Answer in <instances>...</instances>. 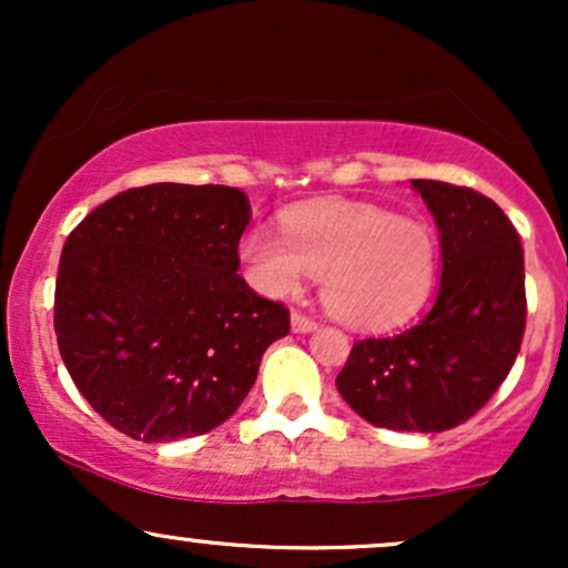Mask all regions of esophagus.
Listing matches in <instances>:
<instances>
[{
  "mask_svg": "<svg viewBox=\"0 0 568 568\" xmlns=\"http://www.w3.org/2000/svg\"><path fill=\"white\" fill-rule=\"evenodd\" d=\"M291 328L296 331V334H310V331L317 328V323L312 321V317L302 315V312H293V315H291Z\"/></svg>",
  "mask_w": 568,
  "mask_h": 568,
  "instance_id": "esophagus-1",
  "label": "esophagus"
}]
</instances>
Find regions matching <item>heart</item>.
Returning a JSON list of instances; mask_svg holds the SVG:
<instances>
[{
	"instance_id": "heart-1",
	"label": "heart",
	"mask_w": 568,
	"mask_h": 568,
	"mask_svg": "<svg viewBox=\"0 0 568 568\" xmlns=\"http://www.w3.org/2000/svg\"><path fill=\"white\" fill-rule=\"evenodd\" d=\"M280 232L251 230L240 243L253 283L291 296L306 275L321 277L323 306L349 328L400 325L433 288L435 240L416 219L368 202L312 200L288 207Z\"/></svg>"
}]
</instances>
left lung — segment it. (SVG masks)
I'll return each instance as SVG.
<instances>
[{
	"instance_id": "1",
	"label": "left lung",
	"mask_w": 568,
	"mask_h": 568,
	"mask_svg": "<svg viewBox=\"0 0 568 568\" xmlns=\"http://www.w3.org/2000/svg\"><path fill=\"white\" fill-rule=\"evenodd\" d=\"M440 232L433 310L397 336L352 344L338 395L376 427L443 433L470 419L510 374L526 328L520 237L494 200L416 179Z\"/></svg>"
}]
</instances>
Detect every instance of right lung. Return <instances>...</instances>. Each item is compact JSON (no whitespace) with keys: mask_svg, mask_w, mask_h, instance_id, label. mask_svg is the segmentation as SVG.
Listing matches in <instances>:
<instances>
[{"mask_svg":"<svg viewBox=\"0 0 568 568\" xmlns=\"http://www.w3.org/2000/svg\"><path fill=\"white\" fill-rule=\"evenodd\" d=\"M251 205L234 186L128 189L80 221L55 280V336L84 400L130 438L211 433L291 331L237 275Z\"/></svg>","mask_w":568,"mask_h":568,"instance_id":"obj_1","label":"right lung"}]
</instances>
